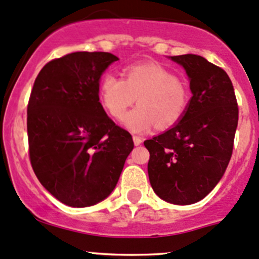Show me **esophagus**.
Returning <instances> with one entry per match:
<instances>
[{"instance_id":"esophagus-1","label":"esophagus","mask_w":259,"mask_h":259,"mask_svg":"<svg viewBox=\"0 0 259 259\" xmlns=\"http://www.w3.org/2000/svg\"><path fill=\"white\" fill-rule=\"evenodd\" d=\"M133 140H134V144L135 145H140L143 143V138H140V137H137V135H134V137H133Z\"/></svg>"}]
</instances>
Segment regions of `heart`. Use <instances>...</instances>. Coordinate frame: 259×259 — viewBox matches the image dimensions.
<instances>
[{
    "mask_svg": "<svg viewBox=\"0 0 259 259\" xmlns=\"http://www.w3.org/2000/svg\"><path fill=\"white\" fill-rule=\"evenodd\" d=\"M124 79L108 74L101 77L98 88L99 100L114 119H122L126 110L138 98L140 105L124 118L129 132L143 133L174 126L183 119L190 104L189 88L176 74L154 62L125 67Z\"/></svg>",
    "mask_w": 259,
    "mask_h": 259,
    "instance_id": "b5f03b06",
    "label": "heart"
}]
</instances>
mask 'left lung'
Masks as SVG:
<instances>
[{"label": "left lung", "mask_w": 259, "mask_h": 259, "mask_svg": "<svg viewBox=\"0 0 259 259\" xmlns=\"http://www.w3.org/2000/svg\"><path fill=\"white\" fill-rule=\"evenodd\" d=\"M190 81L189 108L163 134L145 140L148 174L155 194L188 205L207 197L223 177L233 151L238 104L227 72L198 55L171 56Z\"/></svg>", "instance_id": "1"}]
</instances>
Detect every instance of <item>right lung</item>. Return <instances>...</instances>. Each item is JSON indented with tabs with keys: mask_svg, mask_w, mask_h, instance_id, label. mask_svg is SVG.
Returning a JSON list of instances; mask_svg holds the SVG:
<instances>
[{
	"mask_svg": "<svg viewBox=\"0 0 259 259\" xmlns=\"http://www.w3.org/2000/svg\"><path fill=\"white\" fill-rule=\"evenodd\" d=\"M117 60L109 52L65 55L41 69L31 91V165L45 189L70 207H90L109 197L134 148L129 132L99 101L101 75Z\"/></svg>",
	"mask_w": 259,
	"mask_h": 259,
	"instance_id": "add662e5",
	"label": "right lung"
}]
</instances>
